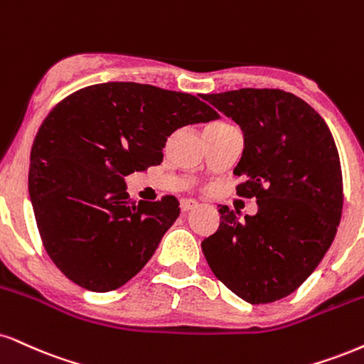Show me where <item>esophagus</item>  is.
<instances>
[{
	"instance_id": "34e87169",
	"label": "esophagus",
	"mask_w": 364,
	"mask_h": 364,
	"mask_svg": "<svg viewBox=\"0 0 364 364\" xmlns=\"http://www.w3.org/2000/svg\"><path fill=\"white\" fill-rule=\"evenodd\" d=\"M179 207H181V212L186 213L198 207V203H196L195 200H181V205H179Z\"/></svg>"
}]
</instances>
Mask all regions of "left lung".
I'll return each mask as SVG.
<instances>
[{
	"mask_svg": "<svg viewBox=\"0 0 364 364\" xmlns=\"http://www.w3.org/2000/svg\"><path fill=\"white\" fill-rule=\"evenodd\" d=\"M244 135L234 168L240 196L257 213L239 220L220 207V225L201 242L210 269L252 305L284 299L307 279L336 237L343 173L329 127L299 96L283 90L205 95Z\"/></svg>",
	"mask_w": 364,
	"mask_h": 364,
	"instance_id": "1",
	"label": "left lung"
}]
</instances>
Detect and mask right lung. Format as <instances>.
Returning a JSON list of instances; mask_svg holds the SVG:
<instances>
[{
	"instance_id": "obj_1",
	"label": "right lung",
	"mask_w": 364,
	"mask_h": 364,
	"mask_svg": "<svg viewBox=\"0 0 364 364\" xmlns=\"http://www.w3.org/2000/svg\"><path fill=\"white\" fill-rule=\"evenodd\" d=\"M220 115L193 95L102 82L47 115L30 154L28 193L46 251L80 287L112 291L134 278L179 215L174 196L134 203L125 176L163 163L185 125Z\"/></svg>"
}]
</instances>
